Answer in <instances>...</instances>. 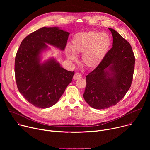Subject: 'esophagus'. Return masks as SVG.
I'll return each mask as SVG.
<instances>
[{
	"instance_id": "esophagus-1",
	"label": "esophagus",
	"mask_w": 150,
	"mask_h": 150,
	"mask_svg": "<svg viewBox=\"0 0 150 150\" xmlns=\"http://www.w3.org/2000/svg\"><path fill=\"white\" fill-rule=\"evenodd\" d=\"M82 77V75H81V74H80V73H75V75H74V79H75V80H76V79H79V78H81Z\"/></svg>"
}]
</instances>
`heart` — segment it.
Listing matches in <instances>:
<instances>
[{
  "instance_id": "1",
  "label": "heart",
  "mask_w": 150,
  "mask_h": 150,
  "mask_svg": "<svg viewBox=\"0 0 150 150\" xmlns=\"http://www.w3.org/2000/svg\"><path fill=\"white\" fill-rule=\"evenodd\" d=\"M112 44L110 36L106 33L94 31L82 32L75 34L71 48L66 50L67 58L75 61L76 54H82V62L88 68L97 67L108 54Z\"/></svg>"
}]
</instances>
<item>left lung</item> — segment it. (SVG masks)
<instances>
[{"label": "left lung", "instance_id": "1", "mask_svg": "<svg viewBox=\"0 0 150 150\" xmlns=\"http://www.w3.org/2000/svg\"><path fill=\"white\" fill-rule=\"evenodd\" d=\"M113 47L104 60L86 76L83 98L96 109H108L121 100L131 86L135 59L131 46L116 31L109 28Z\"/></svg>", "mask_w": 150, "mask_h": 150}]
</instances>
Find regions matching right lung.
I'll return each mask as SVG.
<instances>
[{"label": "right lung", "mask_w": 150, "mask_h": 150, "mask_svg": "<svg viewBox=\"0 0 150 150\" xmlns=\"http://www.w3.org/2000/svg\"><path fill=\"white\" fill-rule=\"evenodd\" d=\"M69 33L59 27H42L21 42L15 61L18 89L33 105L46 109L54 105L72 82L75 72L63 68L53 57L41 62L47 45L64 50Z\"/></svg>", "instance_id": "right-lung-1"}]
</instances>
